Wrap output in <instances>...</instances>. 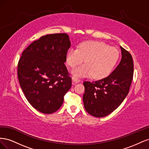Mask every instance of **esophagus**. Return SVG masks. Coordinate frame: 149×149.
<instances>
[{
  "instance_id": "esophagus-1",
  "label": "esophagus",
  "mask_w": 149,
  "mask_h": 149,
  "mask_svg": "<svg viewBox=\"0 0 149 149\" xmlns=\"http://www.w3.org/2000/svg\"><path fill=\"white\" fill-rule=\"evenodd\" d=\"M72 80H73V83H77L79 82V79L78 78H76L74 76H72Z\"/></svg>"
}]
</instances>
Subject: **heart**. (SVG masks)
<instances>
[{
    "label": "heart",
    "mask_w": 149,
    "mask_h": 149,
    "mask_svg": "<svg viewBox=\"0 0 149 149\" xmlns=\"http://www.w3.org/2000/svg\"><path fill=\"white\" fill-rule=\"evenodd\" d=\"M119 58L118 49L97 41L81 43L78 48H70L66 52V63L74 68L85 62L87 64L73 71L77 76H93L96 79L105 78L113 70Z\"/></svg>",
    "instance_id": "heart-1"
}]
</instances>
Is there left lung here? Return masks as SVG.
<instances>
[{"instance_id": "obj_1", "label": "left lung", "mask_w": 149, "mask_h": 149, "mask_svg": "<svg viewBox=\"0 0 149 149\" xmlns=\"http://www.w3.org/2000/svg\"><path fill=\"white\" fill-rule=\"evenodd\" d=\"M120 48L122 59L111 74L94 82H83L84 108L96 118L111 114L129 93L134 75L133 59L128 51L122 47Z\"/></svg>"}]
</instances>
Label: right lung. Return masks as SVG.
Instances as JSON below:
<instances>
[{"mask_svg":"<svg viewBox=\"0 0 149 149\" xmlns=\"http://www.w3.org/2000/svg\"><path fill=\"white\" fill-rule=\"evenodd\" d=\"M71 42L66 33L42 36L22 52L17 66L20 87L37 111L52 114L60 109L71 87L65 65Z\"/></svg>","mask_w":149,"mask_h":149,"instance_id":"add662e5","label":"right lung"}]
</instances>
